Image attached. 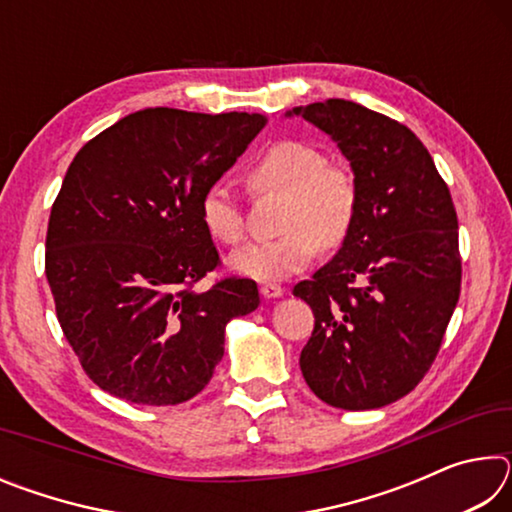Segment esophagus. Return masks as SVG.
<instances>
[{
  "label": "esophagus",
  "instance_id": "1",
  "mask_svg": "<svg viewBox=\"0 0 512 512\" xmlns=\"http://www.w3.org/2000/svg\"><path fill=\"white\" fill-rule=\"evenodd\" d=\"M259 293H262L264 298H280L282 293H284V289L280 287V284H262V287H259Z\"/></svg>",
  "mask_w": 512,
  "mask_h": 512
}]
</instances>
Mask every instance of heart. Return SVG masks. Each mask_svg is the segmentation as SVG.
<instances>
[{
    "label": "heart",
    "mask_w": 512,
    "mask_h": 512,
    "mask_svg": "<svg viewBox=\"0 0 512 512\" xmlns=\"http://www.w3.org/2000/svg\"><path fill=\"white\" fill-rule=\"evenodd\" d=\"M248 187L255 194H280L284 235L264 244H248L230 257V268L253 280H282L311 264L318 244L341 246L357 216V185L348 171L327 164L316 146L282 140L257 155L246 171ZM205 230L235 246L244 239L241 214L230 189L214 185L201 201Z\"/></svg>",
    "instance_id": "1"
}]
</instances>
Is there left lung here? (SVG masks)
I'll return each instance as SVG.
<instances>
[{
    "mask_svg": "<svg viewBox=\"0 0 512 512\" xmlns=\"http://www.w3.org/2000/svg\"><path fill=\"white\" fill-rule=\"evenodd\" d=\"M287 115L332 137L357 185V216L341 250L293 287L316 318L300 352L302 377L336 409H379L427 375L461 296L452 194L400 121L345 99Z\"/></svg>",
    "mask_w": 512,
    "mask_h": 512,
    "instance_id": "1",
    "label": "left lung"
}]
</instances>
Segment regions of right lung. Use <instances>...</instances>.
<instances>
[{
	"instance_id": "obj_1",
	"label": "right lung",
	"mask_w": 512,
	"mask_h": 512,
	"mask_svg": "<svg viewBox=\"0 0 512 512\" xmlns=\"http://www.w3.org/2000/svg\"><path fill=\"white\" fill-rule=\"evenodd\" d=\"M266 117L176 108L133 112L83 146L51 205L45 273L81 366L119 400H192L223 357L225 325L259 305L257 284L225 277L201 201Z\"/></svg>"
}]
</instances>
